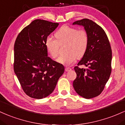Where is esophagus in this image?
Listing matches in <instances>:
<instances>
[{"instance_id":"1","label":"esophagus","mask_w":125,"mask_h":125,"mask_svg":"<svg viewBox=\"0 0 125 125\" xmlns=\"http://www.w3.org/2000/svg\"><path fill=\"white\" fill-rule=\"evenodd\" d=\"M71 70V68H70V67H65V71H68Z\"/></svg>"}]
</instances>
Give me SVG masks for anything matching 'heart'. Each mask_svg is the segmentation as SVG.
<instances>
[{"label":"heart","instance_id":"heart-1","mask_svg":"<svg viewBox=\"0 0 125 125\" xmlns=\"http://www.w3.org/2000/svg\"><path fill=\"white\" fill-rule=\"evenodd\" d=\"M57 40L48 36L45 45L50 55L56 58L59 55L60 45L65 44V52H67L57 60V61L65 65L72 64L77 58L85 54L89 44V35L85 29H79L64 25L56 32Z\"/></svg>","mask_w":125,"mask_h":125}]
</instances>
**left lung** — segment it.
Wrapping results in <instances>:
<instances>
[{
	"label": "left lung",
	"mask_w": 125,
	"mask_h": 125,
	"mask_svg": "<svg viewBox=\"0 0 125 125\" xmlns=\"http://www.w3.org/2000/svg\"><path fill=\"white\" fill-rule=\"evenodd\" d=\"M73 25L83 26L89 35L87 50L77 65L74 67L77 77L73 87L78 95L92 99L103 92L112 71V53L107 35L102 27L89 19L74 22Z\"/></svg>",
	"instance_id": "1"
}]
</instances>
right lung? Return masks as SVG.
Instances as JSON below:
<instances>
[{"instance_id": "add662e5", "label": "right lung", "mask_w": 125, "mask_h": 125, "mask_svg": "<svg viewBox=\"0 0 125 125\" xmlns=\"http://www.w3.org/2000/svg\"><path fill=\"white\" fill-rule=\"evenodd\" d=\"M59 23L36 19L19 33L14 45L15 73L22 89L34 99L52 93L64 72L62 64L48 57L46 38Z\"/></svg>"}]
</instances>
